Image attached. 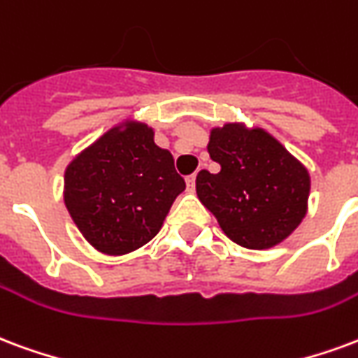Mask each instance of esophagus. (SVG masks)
<instances>
[{"instance_id":"34e87169","label":"esophagus","mask_w":358,"mask_h":358,"mask_svg":"<svg viewBox=\"0 0 358 358\" xmlns=\"http://www.w3.org/2000/svg\"><path fill=\"white\" fill-rule=\"evenodd\" d=\"M195 180H197V174H189V176L186 178L187 189H189V192H193V189H195Z\"/></svg>"}]
</instances>
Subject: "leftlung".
Wrapping results in <instances>:
<instances>
[{
	"instance_id": "obj_1",
	"label": "left lung",
	"mask_w": 358,
	"mask_h": 358,
	"mask_svg": "<svg viewBox=\"0 0 358 358\" xmlns=\"http://www.w3.org/2000/svg\"><path fill=\"white\" fill-rule=\"evenodd\" d=\"M208 153L220 172L197 174V195L233 243L269 248L300 226L309 174L273 136L226 125L213 131Z\"/></svg>"
}]
</instances>
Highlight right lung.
<instances>
[{
  "instance_id": "obj_1",
  "label": "right lung",
  "mask_w": 358,
  "mask_h": 358,
  "mask_svg": "<svg viewBox=\"0 0 358 358\" xmlns=\"http://www.w3.org/2000/svg\"><path fill=\"white\" fill-rule=\"evenodd\" d=\"M68 213L94 248L127 254L152 241L186 182L152 129H112L66 169Z\"/></svg>"
}]
</instances>
